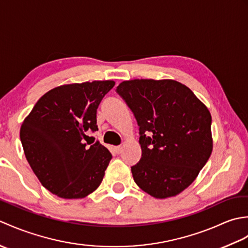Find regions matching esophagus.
Wrapping results in <instances>:
<instances>
[{"mask_svg": "<svg viewBox=\"0 0 248 248\" xmlns=\"http://www.w3.org/2000/svg\"><path fill=\"white\" fill-rule=\"evenodd\" d=\"M115 151H116V154H121V151H123V147L121 146L115 147Z\"/></svg>", "mask_w": 248, "mask_h": 248, "instance_id": "34e87169", "label": "esophagus"}]
</instances>
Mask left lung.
Here are the masks:
<instances>
[{
	"label": "left lung",
	"instance_id": "left-lung-1",
	"mask_svg": "<svg viewBox=\"0 0 248 248\" xmlns=\"http://www.w3.org/2000/svg\"><path fill=\"white\" fill-rule=\"evenodd\" d=\"M116 93L140 127L141 157L131 167L135 183L151 196L167 198L196 179L212 152V118L207 107L173 80H132Z\"/></svg>",
	"mask_w": 248,
	"mask_h": 248
}]
</instances>
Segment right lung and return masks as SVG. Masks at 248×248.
Returning <instances> with one entry per match:
<instances>
[{"label":"right lung","instance_id":"obj_1","mask_svg":"<svg viewBox=\"0 0 248 248\" xmlns=\"http://www.w3.org/2000/svg\"><path fill=\"white\" fill-rule=\"evenodd\" d=\"M114 81L68 84L41 97L20 129L26 160L41 184L61 198H84L100 186L112 159L97 140V108Z\"/></svg>","mask_w":248,"mask_h":248}]
</instances>
